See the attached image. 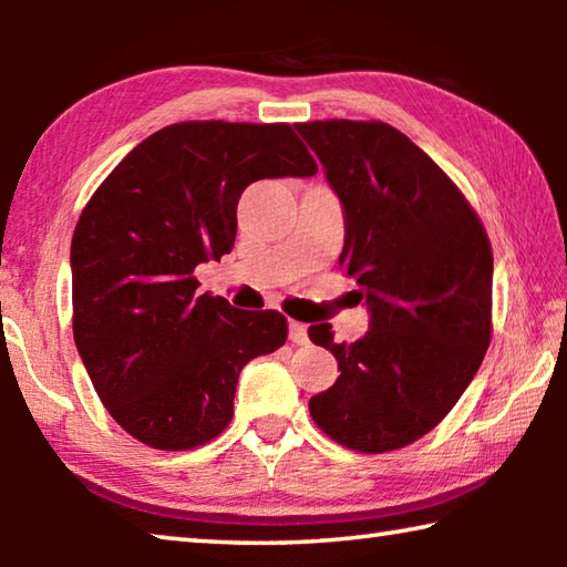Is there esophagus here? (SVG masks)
Listing matches in <instances>:
<instances>
[{
	"instance_id": "34e87169",
	"label": "esophagus",
	"mask_w": 567,
	"mask_h": 567,
	"mask_svg": "<svg viewBox=\"0 0 567 567\" xmlns=\"http://www.w3.org/2000/svg\"><path fill=\"white\" fill-rule=\"evenodd\" d=\"M287 332H290V340L297 342V344H302L307 340V328H305L302 322H297V320L287 322Z\"/></svg>"
}]
</instances>
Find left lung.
I'll use <instances>...</instances> for the list:
<instances>
[{
  "label": "left lung",
  "instance_id": "left-lung-1",
  "mask_svg": "<svg viewBox=\"0 0 567 567\" xmlns=\"http://www.w3.org/2000/svg\"><path fill=\"white\" fill-rule=\"evenodd\" d=\"M295 130L340 199V267L370 312V330L352 344L334 342L328 322L307 330L340 370L310 398V415L350 450L405 447L453 410L491 344V243L445 172L390 124Z\"/></svg>",
  "mask_w": 567,
  "mask_h": 567
}]
</instances>
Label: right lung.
I'll return each mask as SVG.
<instances>
[{
    "instance_id": "obj_1",
    "label": "right lung",
    "mask_w": 567,
    "mask_h": 567,
    "mask_svg": "<svg viewBox=\"0 0 567 567\" xmlns=\"http://www.w3.org/2000/svg\"><path fill=\"white\" fill-rule=\"evenodd\" d=\"M290 124L182 122L140 142L74 227L76 352L110 415L140 443L189 450L233 420L239 372L287 340L275 310L199 295L195 267L233 252L257 179L312 177Z\"/></svg>"
}]
</instances>
